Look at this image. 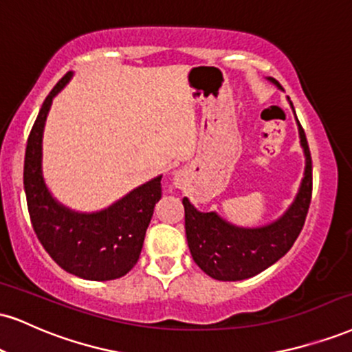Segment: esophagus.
<instances>
[{
    "instance_id": "1",
    "label": "esophagus",
    "mask_w": 352,
    "mask_h": 352,
    "mask_svg": "<svg viewBox=\"0 0 352 352\" xmlns=\"http://www.w3.org/2000/svg\"><path fill=\"white\" fill-rule=\"evenodd\" d=\"M175 185H179V179H175Z\"/></svg>"
}]
</instances>
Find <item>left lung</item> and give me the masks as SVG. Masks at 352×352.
<instances>
[{"mask_svg": "<svg viewBox=\"0 0 352 352\" xmlns=\"http://www.w3.org/2000/svg\"><path fill=\"white\" fill-rule=\"evenodd\" d=\"M267 80L278 90H283L275 78L267 77ZM287 100L295 114L289 96ZM297 126L305 155L303 179L289 208L272 223L257 228L236 226L219 217L217 211L195 208L187 197L182 200L190 252L195 264L211 278L236 282L254 277L282 259L298 238L311 200V155L298 120Z\"/></svg>", "mask_w": 352, "mask_h": 352, "instance_id": "1", "label": "left lung"}]
</instances>
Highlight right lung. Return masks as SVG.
<instances>
[{
  "instance_id": "1",
  "label": "right lung",
  "mask_w": 352,
  "mask_h": 352,
  "mask_svg": "<svg viewBox=\"0 0 352 352\" xmlns=\"http://www.w3.org/2000/svg\"><path fill=\"white\" fill-rule=\"evenodd\" d=\"M74 77L52 88L42 103L28 139L24 190L32 228L49 256L63 270L85 280H114L134 267L141 256L155 203L162 197V175L139 185L100 211H77L50 193L42 170V141L50 107Z\"/></svg>"
}]
</instances>
